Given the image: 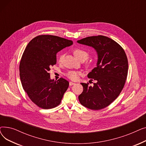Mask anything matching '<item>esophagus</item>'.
Here are the masks:
<instances>
[{"label": "esophagus", "mask_w": 146, "mask_h": 146, "mask_svg": "<svg viewBox=\"0 0 146 146\" xmlns=\"http://www.w3.org/2000/svg\"><path fill=\"white\" fill-rule=\"evenodd\" d=\"M75 85L74 83H73L72 82H69V85H70V86H72V85Z\"/></svg>", "instance_id": "esophagus-1"}]
</instances>
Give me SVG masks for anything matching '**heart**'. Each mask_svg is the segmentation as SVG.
I'll return each mask as SVG.
<instances>
[{
    "instance_id": "1",
    "label": "heart",
    "mask_w": 146,
    "mask_h": 146,
    "mask_svg": "<svg viewBox=\"0 0 146 146\" xmlns=\"http://www.w3.org/2000/svg\"><path fill=\"white\" fill-rule=\"evenodd\" d=\"M73 53L75 57L79 60H86L88 58L89 54L88 51L84 50L83 49L77 48H75L73 51ZM64 58V54H61L58 57V61L60 63L62 62ZM80 73L75 70H69L66 73V76L67 78L73 80H76L79 78Z\"/></svg>"
}]
</instances>
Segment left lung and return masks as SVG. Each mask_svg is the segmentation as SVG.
<instances>
[{
    "instance_id": "left-lung-1",
    "label": "left lung",
    "mask_w": 146,
    "mask_h": 146,
    "mask_svg": "<svg viewBox=\"0 0 146 146\" xmlns=\"http://www.w3.org/2000/svg\"><path fill=\"white\" fill-rule=\"evenodd\" d=\"M78 42L93 47L98 54L96 67L88 74L96 83L93 86L81 83L83 90L79 102L90 110L103 109L115 100L124 86L128 69L126 54L117 42L103 35L88 36Z\"/></svg>"
}]
</instances>
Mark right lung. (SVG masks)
<instances>
[{"label":"right lung","instance_id":"add662e5","mask_svg":"<svg viewBox=\"0 0 146 146\" xmlns=\"http://www.w3.org/2000/svg\"><path fill=\"white\" fill-rule=\"evenodd\" d=\"M72 44V41L60 36L41 35L25 48L19 64L20 79L31 100L40 108L51 109L61 103L69 83L63 78L51 80L48 71L56 64L57 53Z\"/></svg>","mask_w":146,"mask_h":146}]
</instances>
